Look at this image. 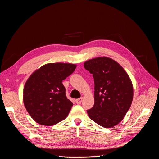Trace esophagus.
Segmentation results:
<instances>
[{"mask_svg":"<svg viewBox=\"0 0 159 159\" xmlns=\"http://www.w3.org/2000/svg\"><path fill=\"white\" fill-rule=\"evenodd\" d=\"M82 100H83V98H80L79 99H77L75 100V103H78V104H80V103H81V102H82Z\"/></svg>","mask_w":159,"mask_h":159,"instance_id":"1","label":"esophagus"}]
</instances>
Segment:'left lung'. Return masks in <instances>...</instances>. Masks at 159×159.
<instances>
[{"label":"left lung","mask_w":159,"mask_h":159,"mask_svg":"<svg viewBox=\"0 0 159 159\" xmlns=\"http://www.w3.org/2000/svg\"><path fill=\"white\" fill-rule=\"evenodd\" d=\"M84 68L93 74L95 84V103L87 111L88 116L100 126L111 128L122 121L131 107L132 81L123 67L108 57L86 61Z\"/></svg>","instance_id":"left-lung-1"}]
</instances>
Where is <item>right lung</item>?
Listing matches in <instances>:
<instances>
[{"mask_svg": "<svg viewBox=\"0 0 159 159\" xmlns=\"http://www.w3.org/2000/svg\"><path fill=\"white\" fill-rule=\"evenodd\" d=\"M76 66L61 62L46 64L28 78L24 87L23 102L36 123L52 126L68 117L73 103L66 97L62 81Z\"/></svg>", "mask_w": 159, "mask_h": 159, "instance_id": "1", "label": "right lung"}]
</instances>
